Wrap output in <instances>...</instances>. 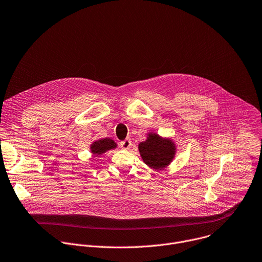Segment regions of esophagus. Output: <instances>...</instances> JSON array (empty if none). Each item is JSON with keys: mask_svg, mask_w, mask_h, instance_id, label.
<instances>
[{"mask_svg": "<svg viewBox=\"0 0 262 262\" xmlns=\"http://www.w3.org/2000/svg\"><path fill=\"white\" fill-rule=\"evenodd\" d=\"M120 147L124 150H128L132 147V141L129 139H125L120 143Z\"/></svg>", "mask_w": 262, "mask_h": 262, "instance_id": "obj_1", "label": "esophagus"}]
</instances>
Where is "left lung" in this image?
Listing matches in <instances>:
<instances>
[{
    "label": "left lung",
    "mask_w": 262,
    "mask_h": 262,
    "mask_svg": "<svg viewBox=\"0 0 262 262\" xmlns=\"http://www.w3.org/2000/svg\"><path fill=\"white\" fill-rule=\"evenodd\" d=\"M139 152L149 167L160 170L168 166L175 158L177 146L170 138L150 132L147 134V139L139 144Z\"/></svg>",
    "instance_id": "left-lung-1"
}]
</instances>
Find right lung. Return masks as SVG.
Masks as SVG:
<instances>
[{
	"label": "right lung",
	"mask_w": 262,
	"mask_h": 262,
	"mask_svg": "<svg viewBox=\"0 0 262 262\" xmlns=\"http://www.w3.org/2000/svg\"><path fill=\"white\" fill-rule=\"evenodd\" d=\"M117 148V144L110 138H105L101 140H97L94 143H92L90 149L94 156H100L104 153H106L109 150Z\"/></svg>",
	"instance_id": "obj_1"
}]
</instances>
